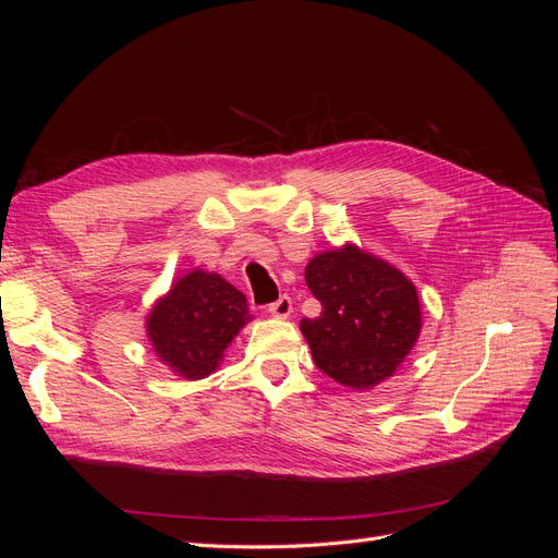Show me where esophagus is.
Returning <instances> with one entry per match:
<instances>
[{
	"label": "esophagus",
	"instance_id": "obj_1",
	"mask_svg": "<svg viewBox=\"0 0 558 558\" xmlns=\"http://www.w3.org/2000/svg\"><path fill=\"white\" fill-rule=\"evenodd\" d=\"M267 312L277 318H286L293 312V300L289 295H281L277 302H272V305L267 307Z\"/></svg>",
	"mask_w": 558,
	"mask_h": 558
}]
</instances>
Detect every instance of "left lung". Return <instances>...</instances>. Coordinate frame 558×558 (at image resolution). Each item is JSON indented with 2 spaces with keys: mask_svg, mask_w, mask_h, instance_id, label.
Listing matches in <instances>:
<instances>
[{
  "mask_svg": "<svg viewBox=\"0 0 558 558\" xmlns=\"http://www.w3.org/2000/svg\"><path fill=\"white\" fill-rule=\"evenodd\" d=\"M305 281L320 314L300 330L320 373L359 391L393 377L421 332L414 283L353 244L314 256Z\"/></svg>",
  "mask_w": 558,
  "mask_h": 558,
  "instance_id": "1",
  "label": "left lung"
}]
</instances>
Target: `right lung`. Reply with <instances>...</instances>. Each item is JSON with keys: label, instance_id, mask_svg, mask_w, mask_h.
<instances>
[{"label": "right lung", "instance_id": "right-lung-1", "mask_svg": "<svg viewBox=\"0 0 558 558\" xmlns=\"http://www.w3.org/2000/svg\"><path fill=\"white\" fill-rule=\"evenodd\" d=\"M246 320V298L221 275L193 269L172 283L146 320L158 359L183 379H205Z\"/></svg>", "mask_w": 558, "mask_h": 558}]
</instances>
